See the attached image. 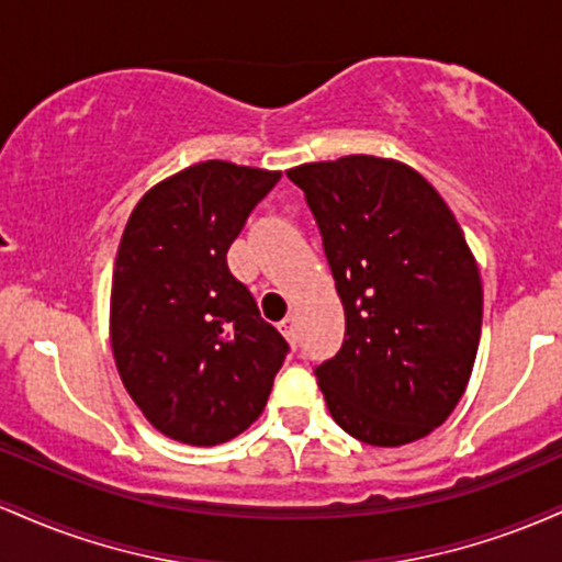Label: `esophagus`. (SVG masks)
Instances as JSON below:
<instances>
[{
	"label": "esophagus",
	"instance_id": "1",
	"mask_svg": "<svg viewBox=\"0 0 562 562\" xmlns=\"http://www.w3.org/2000/svg\"><path fill=\"white\" fill-rule=\"evenodd\" d=\"M280 330L288 338L290 346H295V338H299V330H295V317H285L280 322Z\"/></svg>",
	"mask_w": 562,
	"mask_h": 562
}]
</instances>
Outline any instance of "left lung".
Wrapping results in <instances>:
<instances>
[{
	"instance_id": "left-lung-1",
	"label": "left lung",
	"mask_w": 562,
	"mask_h": 562,
	"mask_svg": "<svg viewBox=\"0 0 562 562\" xmlns=\"http://www.w3.org/2000/svg\"><path fill=\"white\" fill-rule=\"evenodd\" d=\"M317 218L346 338L314 375L333 420L372 447L428 436L460 404L481 340V272L436 187L393 158L288 171Z\"/></svg>"
}]
</instances>
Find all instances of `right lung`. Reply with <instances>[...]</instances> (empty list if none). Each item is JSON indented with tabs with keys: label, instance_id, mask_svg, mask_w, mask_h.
I'll return each mask as SVG.
<instances>
[{
	"label": "right lung",
	"instance_id": "add662e5",
	"mask_svg": "<svg viewBox=\"0 0 562 562\" xmlns=\"http://www.w3.org/2000/svg\"><path fill=\"white\" fill-rule=\"evenodd\" d=\"M280 171L203 160L142 195L113 269L111 346L153 428L216 447L259 420L288 344L227 250Z\"/></svg>",
	"mask_w": 562,
	"mask_h": 562
}]
</instances>
